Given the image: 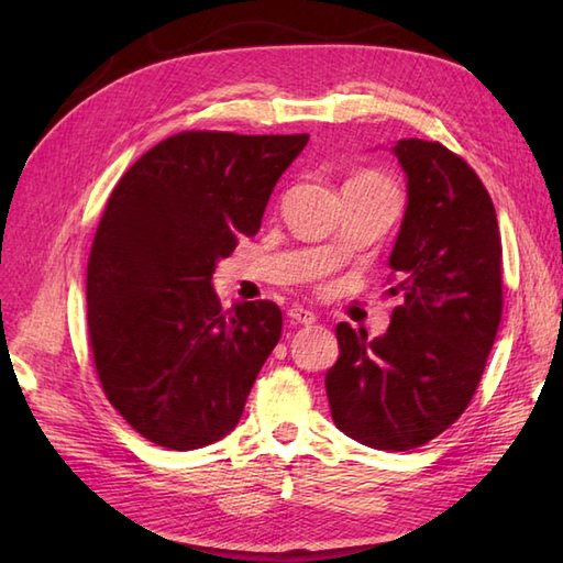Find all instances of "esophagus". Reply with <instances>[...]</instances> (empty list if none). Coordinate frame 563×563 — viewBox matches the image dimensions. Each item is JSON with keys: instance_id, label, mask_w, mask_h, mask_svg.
I'll use <instances>...</instances> for the list:
<instances>
[{"instance_id": "1", "label": "esophagus", "mask_w": 563, "mask_h": 563, "mask_svg": "<svg viewBox=\"0 0 563 563\" xmlns=\"http://www.w3.org/2000/svg\"><path fill=\"white\" fill-rule=\"evenodd\" d=\"M288 319L292 321V324H305V327L314 324V321H317L314 312H309V309H305V307H290L288 309Z\"/></svg>"}]
</instances>
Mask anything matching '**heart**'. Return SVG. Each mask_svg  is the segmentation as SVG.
Instances as JSON below:
<instances>
[{"instance_id":"heart-1","label":"heart","mask_w":563,"mask_h":563,"mask_svg":"<svg viewBox=\"0 0 563 563\" xmlns=\"http://www.w3.org/2000/svg\"><path fill=\"white\" fill-rule=\"evenodd\" d=\"M351 184L365 186V188H373V190H382V194H389V196H394V188H391V186L385 181V178L377 176V174H363V176L353 178Z\"/></svg>"}]
</instances>
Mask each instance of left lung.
<instances>
[{
  "label": "left lung",
  "instance_id": "1",
  "mask_svg": "<svg viewBox=\"0 0 563 563\" xmlns=\"http://www.w3.org/2000/svg\"><path fill=\"white\" fill-rule=\"evenodd\" d=\"M406 212L389 268L401 305L385 336L336 327L327 373L333 423L375 450L440 435L470 406L504 312L500 234L482 178L440 142L399 140Z\"/></svg>",
  "mask_w": 563,
  "mask_h": 563
}]
</instances>
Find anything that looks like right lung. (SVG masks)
Here are the masks:
<instances>
[{
  "label": "right lung",
  "mask_w": 563,
  "mask_h": 563,
  "mask_svg": "<svg viewBox=\"0 0 563 563\" xmlns=\"http://www.w3.org/2000/svg\"><path fill=\"white\" fill-rule=\"evenodd\" d=\"M307 140L190 130L113 188L87 268L89 341L106 397L154 445L206 448L242 418L283 314L268 300L222 312L212 273L258 232Z\"/></svg>",
  "instance_id": "obj_1"
}]
</instances>
